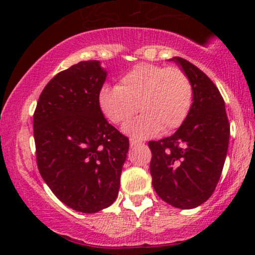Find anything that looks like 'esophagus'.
<instances>
[{
  "mask_svg": "<svg viewBox=\"0 0 255 255\" xmlns=\"http://www.w3.org/2000/svg\"><path fill=\"white\" fill-rule=\"evenodd\" d=\"M130 145H131V147H135V146H139V145H141V141H139V140H135V139L131 138V139H130Z\"/></svg>",
  "mask_w": 255,
  "mask_h": 255,
  "instance_id": "obj_1",
  "label": "esophagus"
}]
</instances>
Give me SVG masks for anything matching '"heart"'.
<instances>
[{"label":"heart","mask_w":255,"mask_h":255,"mask_svg":"<svg viewBox=\"0 0 255 255\" xmlns=\"http://www.w3.org/2000/svg\"><path fill=\"white\" fill-rule=\"evenodd\" d=\"M194 104V87L180 67L142 64L125 73L117 87L103 86L97 94L101 114L110 123L123 125L139 113L124 130L137 138L172 133L184 124Z\"/></svg>","instance_id":"1"}]
</instances>
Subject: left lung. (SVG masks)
Instances as JSON below:
<instances>
[{"label":"left lung","mask_w":255,"mask_h":255,"mask_svg":"<svg viewBox=\"0 0 255 255\" xmlns=\"http://www.w3.org/2000/svg\"><path fill=\"white\" fill-rule=\"evenodd\" d=\"M194 87V104L175 133L148 141L149 170L158 196L180 209H193L214 194L229 147L225 102L210 78L186 59L174 57Z\"/></svg>","instance_id":"8db88e82"}]
</instances>
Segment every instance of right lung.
<instances>
[{"mask_svg":"<svg viewBox=\"0 0 255 255\" xmlns=\"http://www.w3.org/2000/svg\"><path fill=\"white\" fill-rule=\"evenodd\" d=\"M107 73L100 61H80L45 86L33 114L39 173L55 196L85 214L116 200L128 138L97 106Z\"/></svg>","mask_w":255,"mask_h":255,"instance_id":"right-lung-1","label":"right lung"}]
</instances>
